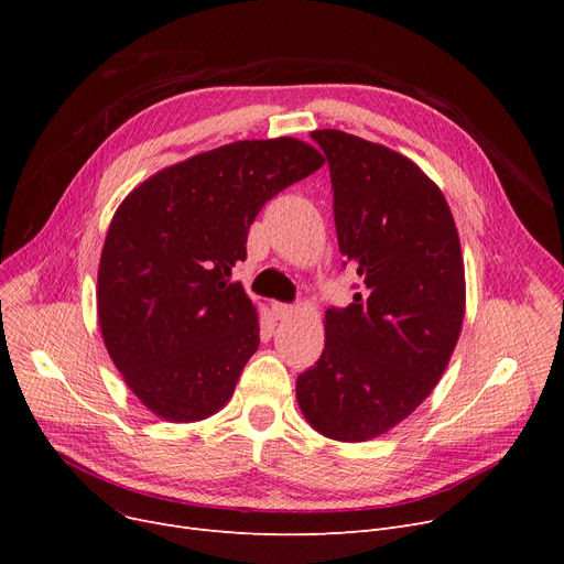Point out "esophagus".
I'll list each match as a JSON object with an SVG mask.
<instances>
[{"label":"esophagus","mask_w":564,"mask_h":564,"mask_svg":"<svg viewBox=\"0 0 564 564\" xmlns=\"http://www.w3.org/2000/svg\"><path fill=\"white\" fill-rule=\"evenodd\" d=\"M292 313H294V306H290V304H274L276 319H288V317H292Z\"/></svg>","instance_id":"34e87169"}]
</instances>
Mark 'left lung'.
I'll return each mask as SVG.
<instances>
[{"label":"left lung","mask_w":564,"mask_h":564,"mask_svg":"<svg viewBox=\"0 0 564 564\" xmlns=\"http://www.w3.org/2000/svg\"><path fill=\"white\" fill-rule=\"evenodd\" d=\"M311 137L329 162L338 247L361 292L324 313L327 340L297 377V402L319 434L359 443L402 423L446 370L464 260L446 198L409 158L340 130Z\"/></svg>","instance_id":"left-lung-1"}]
</instances>
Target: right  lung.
<instances>
[{
	"instance_id": "1",
	"label": "right lung",
	"mask_w": 564,
	"mask_h": 564,
	"mask_svg": "<svg viewBox=\"0 0 564 564\" xmlns=\"http://www.w3.org/2000/svg\"><path fill=\"white\" fill-rule=\"evenodd\" d=\"M324 164L292 137L235 141L162 169L109 224L98 322L130 391L171 423L217 413L260 343L232 267L262 205Z\"/></svg>"
}]
</instances>
